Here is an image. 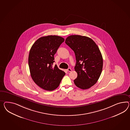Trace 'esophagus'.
I'll use <instances>...</instances> for the list:
<instances>
[{
  "instance_id": "obj_1",
  "label": "esophagus",
  "mask_w": 130,
  "mask_h": 130,
  "mask_svg": "<svg viewBox=\"0 0 130 130\" xmlns=\"http://www.w3.org/2000/svg\"><path fill=\"white\" fill-rule=\"evenodd\" d=\"M67 70V71H68V72H71L72 71V69L70 68H68Z\"/></svg>"
}]
</instances>
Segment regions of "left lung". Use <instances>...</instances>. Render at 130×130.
<instances>
[{"instance_id":"8db88e82","label":"left lung","mask_w":130,"mask_h":130,"mask_svg":"<svg viewBox=\"0 0 130 130\" xmlns=\"http://www.w3.org/2000/svg\"><path fill=\"white\" fill-rule=\"evenodd\" d=\"M66 43L75 53L76 63L74 69L77 77L74 83L83 90L96 83L103 68V58L100 50L91 39L80 35H71Z\"/></svg>"}]
</instances>
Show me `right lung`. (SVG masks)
I'll return each mask as SVG.
<instances>
[{
  "instance_id": "right-lung-1",
  "label": "right lung",
  "mask_w": 130,
  "mask_h": 130,
  "mask_svg": "<svg viewBox=\"0 0 130 130\" xmlns=\"http://www.w3.org/2000/svg\"><path fill=\"white\" fill-rule=\"evenodd\" d=\"M64 41L63 38L56 35L40 37L30 50L28 63L30 75L34 83L44 90L57 89L66 74L57 65L52 67L54 55Z\"/></svg>"
}]
</instances>
